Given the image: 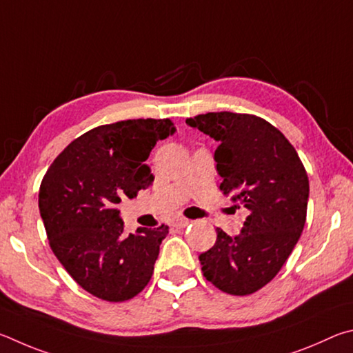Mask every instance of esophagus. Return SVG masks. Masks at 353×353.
Returning <instances> with one entry per match:
<instances>
[{
	"label": "esophagus",
	"mask_w": 353,
	"mask_h": 353,
	"mask_svg": "<svg viewBox=\"0 0 353 353\" xmlns=\"http://www.w3.org/2000/svg\"><path fill=\"white\" fill-rule=\"evenodd\" d=\"M189 223H190V220H188V219H178V220L173 221V226H175V228H186Z\"/></svg>",
	"instance_id": "1"
}]
</instances>
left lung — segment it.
<instances>
[{
  "mask_svg": "<svg viewBox=\"0 0 353 353\" xmlns=\"http://www.w3.org/2000/svg\"><path fill=\"white\" fill-rule=\"evenodd\" d=\"M186 123L219 142L214 159L220 190L248 209L242 231L200 254L203 276L234 296L256 293L279 273L304 230L308 176L298 152L274 125L231 111L189 117Z\"/></svg>",
  "mask_w": 353,
  "mask_h": 353,
  "instance_id": "8db88e82",
  "label": "left lung"
}]
</instances>
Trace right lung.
<instances>
[{
    "label": "right lung",
    "mask_w": 353,
    "mask_h": 353,
    "mask_svg": "<svg viewBox=\"0 0 353 353\" xmlns=\"http://www.w3.org/2000/svg\"><path fill=\"white\" fill-rule=\"evenodd\" d=\"M175 133L170 119H128L79 136L43 176L39 208L51 250L86 292L108 302L134 298L152 279L169 226L123 234L116 206L152 184L145 161Z\"/></svg>",
    "instance_id": "right-lung-1"
}]
</instances>
